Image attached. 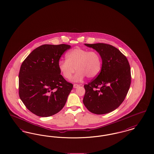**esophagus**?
I'll use <instances>...</instances> for the list:
<instances>
[{
	"label": "esophagus",
	"instance_id": "obj_1",
	"mask_svg": "<svg viewBox=\"0 0 154 154\" xmlns=\"http://www.w3.org/2000/svg\"><path fill=\"white\" fill-rule=\"evenodd\" d=\"M79 87V84H74L73 85V87L74 88H78Z\"/></svg>",
	"mask_w": 154,
	"mask_h": 154
}]
</instances>
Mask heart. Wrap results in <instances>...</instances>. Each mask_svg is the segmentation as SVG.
<instances>
[{
  "instance_id": "obj_1",
  "label": "heart",
  "mask_w": 154,
  "mask_h": 154,
  "mask_svg": "<svg viewBox=\"0 0 154 154\" xmlns=\"http://www.w3.org/2000/svg\"><path fill=\"white\" fill-rule=\"evenodd\" d=\"M66 60H60L58 68L64 78H72L75 69L77 73L75 80H82L84 76L88 79L96 77L101 70L102 58L100 54L96 51L75 48L66 54Z\"/></svg>"
}]
</instances>
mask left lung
Masks as SVG:
<instances>
[{
  "instance_id": "left-lung-1",
  "label": "left lung",
  "mask_w": 154,
  "mask_h": 154,
  "mask_svg": "<svg viewBox=\"0 0 154 154\" xmlns=\"http://www.w3.org/2000/svg\"><path fill=\"white\" fill-rule=\"evenodd\" d=\"M98 52L102 58L100 73L84 85L85 106L95 114L110 112L122 104L131 83L128 59L115 47L105 43L85 44Z\"/></svg>"
}]
</instances>
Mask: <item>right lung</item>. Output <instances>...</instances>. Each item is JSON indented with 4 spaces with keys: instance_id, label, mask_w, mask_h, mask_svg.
Returning a JSON list of instances; mask_svg holds the SVG:
<instances>
[{
    "instance_id": "add662e5",
    "label": "right lung",
    "mask_w": 154,
    "mask_h": 154,
    "mask_svg": "<svg viewBox=\"0 0 154 154\" xmlns=\"http://www.w3.org/2000/svg\"><path fill=\"white\" fill-rule=\"evenodd\" d=\"M70 45L44 44L23 61L19 73V95L26 107L39 117L63 109L73 85L60 74L58 62Z\"/></svg>"
}]
</instances>
